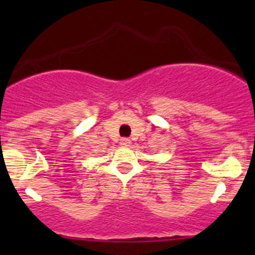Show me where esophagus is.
Instances as JSON below:
<instances>
[{
  "label": "esophagus",
  "instance_id": "obj_1",
  "mask_svg": "<svg viewBox=\"0 0 255 255\" xmlns=\"http://www.w3.org/2000/svg\"><path fill=\"white\" fill-rule=\"evenodd\" d=\"M121 145L122 146H129L130 145V140L128 138H122L121 139Z\"/></svg>",
  "mask_w": 255,
  "mask_h": 255
}]
</instances>
